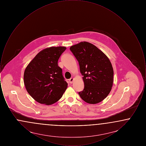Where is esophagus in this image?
Listing matches in <instances>:
<instances>
[{
	"label": "esophagus",
	"mask_w": 146,
	"mask_h": 146,
	"mask_svg": "<svg viewBox=\"0 0 146 146\" xmlns=\"http://www.w3.org/2000/svg\"><path fill=\"white\" fill-rule=\"evenodd\" d=\"M73 81H74V78H71L70 79H69V82H70V84L73 83Z\"/></svg>",
	"instance_id": "34e87169"
}]
</instances>
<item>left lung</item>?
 I'll list each match as a JSON object with an SVG mask.
<instances>
[{"label":"left lung","mask_w":146,"mask_h":146,"mask_svg":"<svg viewBox=\"0 0 146 146\" xmlns=\"http://www.w3.org/2000/svg\"><path fill=\"white\" fill-rule=\"evenodd\" d=\"M79 62L84 88L79 95L85 102L96 104L102 101L111 90L113 69L108 57L89 42H82L70 48Z\"/></svg>","instance_id":"1"}]
</instances>
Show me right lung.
Wrapping results in <instances>:
<instances>
[{
    "label": "right lung",
    "mask_w": 146,
    "mask_h": 146,
    "mask_svg": "<svg viewBox=\"0 0 146 146\" xmlns=\"http://www.w3.org/2000/svg\"><path fill=\"white\" fill-rule=\"evenodd\" d=\"M64 46L50 47L40 51L24 72V84L28 94L36 102L45 105L56 103L62 96L68 84L64 80L58 60Z\"/></svg>",
    "instance_id": "1"
}]
</instances>
